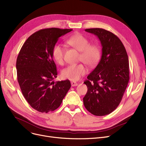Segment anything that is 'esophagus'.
<instances>
[{
    "instance_id": "1",
    "label": "esophagus",
    "mask_w": 146,
    "mask_h": 146,
    "mask_svg": "<svg viewBox=\"0 0 146 146\" xmlns=\"http://www.w3.org/2000/svg\"><path fill=\"white\" fill-rule=\"evenodd\" d=\"M71 85L72 86H78V83H76V82H74V81H72L71 82Z\"/></svg>"
}]
</instances>
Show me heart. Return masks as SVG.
Listing matches in <instances>:
<instances>
[{"instance_id":"obj_1","label":"heart","mask_w":146,"mask_h":146,"mask_svg":"<svg viewBox=\"0 0 146 146\" xmlns=\"http://www.w3.org/2000/svg\"><path fill=\"white\" fill-rule=\"evenodd\" d=\"M67 42L70 45L81 51L80 60L89 66L96 65L99 61L101 55L100 46L97 44H90V40L84 35L76 33L70 37ZM64 48L59 43L55 44L52 49V57L60 65L64 64ZM87 72L88 69L86 66L82 63H79L68 66L62 70L61 75L63 78L76 81L80 79Z\"/></svg>"}]
</instances>
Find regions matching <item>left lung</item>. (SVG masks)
I'll list each match as a JSON object with an SVG mask.
<instances>
[{"label":"left lung","instance_id":"1","mask_svg":"<svg viewBox=\"0 0 146 146\" xmlns=\"http://www.w3.org/2000/svg\"><path fill=\"white\" fill-rule=\"evenodd\" d=\"M96 35L102 46L98 65L84 84L88 91L83 98L86 110L96 116L115 110L121 101L129 79V60L122 42L115 34L103 29H87Z\"/></svg>","mask_w":146,"mask_h":146}]
</instances>
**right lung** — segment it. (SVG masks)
Masks as SVG:
<instances>
[{
  "label": "right lung",
  "mask_w": 146,
  "mask_h": 146,
  "mask_svg": "<svg viewBox=\"0 0 146 146\" xmlns=\"http://www.w3.org/2000/svg\"><path fill=\"white\" fill-rule=\"evenodd\" d=\"M72 29L49 28L31 35L24 42L17 59V80L30 106L42 113L56 110L71 84L69 80H53L57 76L52 49L61 36Z\"/></svg>",
  "instance_id": "add662e5"
}]
</instances>
